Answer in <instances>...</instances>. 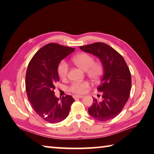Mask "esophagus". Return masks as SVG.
<instances>
[{
    "label": "esophagus",
    "mask_w": 154,
    "mask_h": 154,
    "mask_svg": "<svg viewBox=\"0 0 154 154\" xmlns=\"http://www.w3.org/2000/svg\"><path fill=\"white\" fill-rule=\"evenodd\" d=\"M83 96H79V95H74V96H73V97L74 99H76V98H82Z\"/></svg>",
    "instance_id": "esophagus-1"
}]
</instances>
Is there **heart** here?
I'll use <instances>...</instances> for the list:
<instances>
[{
  "instance_id": "obj_1",
  "label": "heart",
  "mask_w": 154,
  "mask_h": 154,
  "mask_svg": "<svg viewBox=\"0 0 154 154\" xmlns=\"http://www.w3.org/2000/svg\"><path fill=\"white\" fill-rule=\"evenodd\" d=\"M77 66L84 71H87V75L93 80H98L103 74V67L100 62H94V58L92 55L83 53L75 56L72 59ZM58 76L62 80H66L68 76L69 66L67 62L62 60L57 67ZM90 87L88 81L72 82L69 87V90L76 94H83Z\"/></svg>"
}]
</instances>
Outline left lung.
Segmentation results:
<instances>
[{"label":"left lung","instance_id":"1","mask_svg":"<svg viewBox=\"0 0 154 154\" xmlns=\"http://www.w3.org/2000/svg\"><path fill=\"white\" fill-rule=\"evenodd\" d=\"M80 48L98 57L103 66V74L97 87L102 100L93 98L88 113L101 122L113 119L122 112L130 96L132 80L127 64L122 55L105 43L96 42Z\"/></svg>","mask_w":154,"mask_h":154}]
</instances>
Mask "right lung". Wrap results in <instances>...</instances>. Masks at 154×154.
Segmentation results:
<instances>
[{
  "instance_id": "1",
  "label": "right lung",
  "mask_w": 154,
  "mask_h": 154,
  "mask_svg": "<svg viewBox=\"0 0 154 154\" xmlns=\"http://www.w3.org/2000/svg\"><path fill=\"white\" fill-rule=\"evenodd\" d=\"M74 48L55 43L43 46L32 57L26 74V90L31 106L41 118L50 123L66 119L74 100L70 95L55 97V84L59 82V63Z\"/></svg>"
}]
</instances>
